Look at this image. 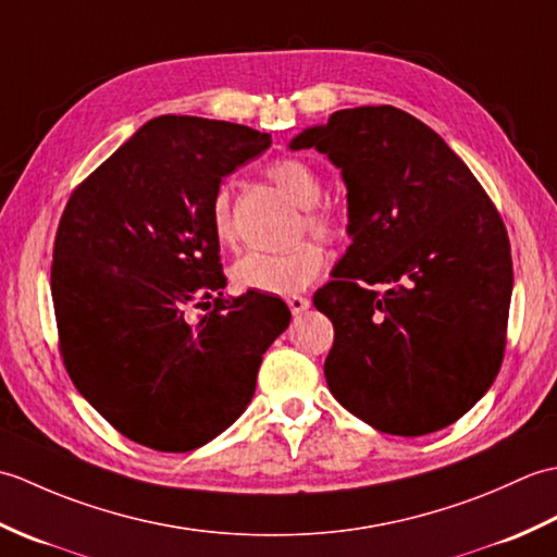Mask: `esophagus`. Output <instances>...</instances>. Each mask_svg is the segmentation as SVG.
<instances>
[{
	"label": "esophagus",
	"instance_id": "1",
	"mask_svg": "<svg viewBox=\"0 0 557 557\" xmlns=\"http://www.w3.org/2000/svg\"><path fill=\"white\" fill-rule=\"evenodd\" d=\"M287 306H289V311L294 315H299V313H304L306 309H309L311 301L306 299V297H299V294H292V297H287Z\"/></svg>",
	"mask_w": 557,
	"mask_h": 557
}]
</instances>
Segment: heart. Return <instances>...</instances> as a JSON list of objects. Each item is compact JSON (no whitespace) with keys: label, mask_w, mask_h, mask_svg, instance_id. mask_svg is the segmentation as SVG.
Wrapping results in <instances>:
<instances>
[{"label":"heart","mask_w":557,"mask_h":557,"mask_svg":"<svg viewBox=\"0 0 557 557\" xmlns=\"http://www.w3.org/2000/svg\"><path fill=\"white\" fill-rule=\"evenodd\" d=\"M265 174L282 188L294 203L304 208L301 230L318 239H335L342 232V215L335 203L323 200V182L309 162L301 158H277L268 164ZM212 234L222 246L236 242L234 210L230 188H220L210 206ZM325 263L321 244L304 239L285 251H251L232 265V282L239 289L260 294H294L309 287Z\"/></svg>","instance_id":"obj_1"}]
</instances>
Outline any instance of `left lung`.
<instances>
[{
    "instance_id": "obj_1",
    "label": "left lung",
    "mask_w": 557,
    "mask_h": 557,
    "mask_svg": "<svg viewBox=\"0 0 557 557\" xmlns=\"http://www.w3.org/2000/svg\"><path fill=\"white\" fill-rule=\"evenodd\" d=\"M315 148L347 184L351 246L313 306L335 327L330 393L354 417L417 437L476 405L500 371L512 297L498 208L457 152L393 104L330 114Z\"/></svg>"
}]
</instances>
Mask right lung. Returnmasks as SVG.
Instances as JSON below:
<instances>
[{
  "label": "right lung",
  "mask_w": 557,
  "mask_h": 557,
  "mask_svg": "<svg viewBox=\"0 0 557 557\" xmlns=\"http://www.w3.org/2000/svg\"><path fill=\"white\" fill-rule=\"evenodd\" d=\"M268 148L256 128L164 114L69 196L50 275L59 354L128 441L188 453L230 429L289 325L282 299L222 297L210 222L222 176Z\"/></svg>",
  "instance_id": "1"
}]
</instances>
